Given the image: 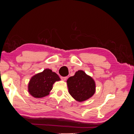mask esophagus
<instances>
[{"label": "esophagus", "instance_id": "obj_1", "mask_svg": "<svg viewBox=\"0 0 134 134\" xmlns=\"http://www.w3.org/2000/svg\"><path fill=\"white\" fill-rule=\"evenodd\" d=\"M60 78H61V79H62V80H63V81L66 80V79H67V77H66V76H65V77L61 76Z\"/></svg>", "mask_w": 134, "mask_h": 134}]
</instances>
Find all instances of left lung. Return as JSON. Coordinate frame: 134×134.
<instances>
[{"label":"left lung","mask_w":134,"mask_h":134,"mask_svg":"<svg viewBox=\"0 0 134 134\" xmlns=\"http://www.w3.org/2000/svg\"><path fill=\"white\" fill-rule=\"evenodd\" d=\"M69 94L78 102H83L94 95L96 83L92 77L84 71L79 70L66 81Z\"/></svg>","instance_id":"left-lung-1"}]
</instances>
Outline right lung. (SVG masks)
Here are the masks:
<instances>
[{"label": "right lung", "instance_id": "right-lung-1", "mask_svg": "<svg viewBox=\"0 0 134 134\" xmlns=\"http://www.w3.org/2000/svg\"><path fill=\"white\" fill-rule=\"evenodd\" d=\"M60 80L59 75L50 69L34 75L28 84V91L36 98H41L50 94L53 84Z\"/></svg>", "mask_w": 134, "mask_h": 134}]
</instances>
